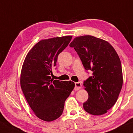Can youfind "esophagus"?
I'll list each match as a JSON object with an SVG mask.
<instances>
[{"instance_id": "34e87169", "label": "esophagus", "mask_w": 133, "mask_h": 133, "mask_svg": "<svg viewBox=\"0 0 133 133\" xmlns=\"http://www.w3.org/2000/svg\"><path fill=\"white\" fill-rule=\"evenodd\" d=\"M82 87V84L81 82H76L75 83V87H74V90L77 91L80 90Z\"/></svg>"}]
</instances>
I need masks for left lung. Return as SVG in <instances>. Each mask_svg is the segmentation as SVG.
Segmentation results:
<instances>
[{"instance_id":"obj_1","label":"left lung","mask_w":133,"mask_h":133,"mask_svg":"<svg viewBox=\"0 0 133 133\" xmlns=\"http://www.w3.org/2000/svg\"><path fill=\"white\" fill-rule=\"evenodd\" d=\"M92 76L83 83L88 99L83 108L92 115L107 113L117 101L123 85L121 60L108 42L92 36L76 37L70 44Z\"/></svg>"}]
</instances>
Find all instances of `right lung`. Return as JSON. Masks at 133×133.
I'll return each mask as SVG.
<instances>
[{"instance_id": "right-lung-1", "label": "right lung", "mask_w": 133, "mask_h": 133, "mask_svg": "<svg viewBox=\"0 0 133 133\" xmlns=\"http://www.w3.org/2000/svg\"><path fill=\"white\" fill-rule=\"evenodd\" d=\"M72 36L43 39L31 49L21 72V87L27 102L40 119L51 122L62 114L65 102L74 88L72 81L51 79L58 55Z\"/></svg>"}]
</instances>
